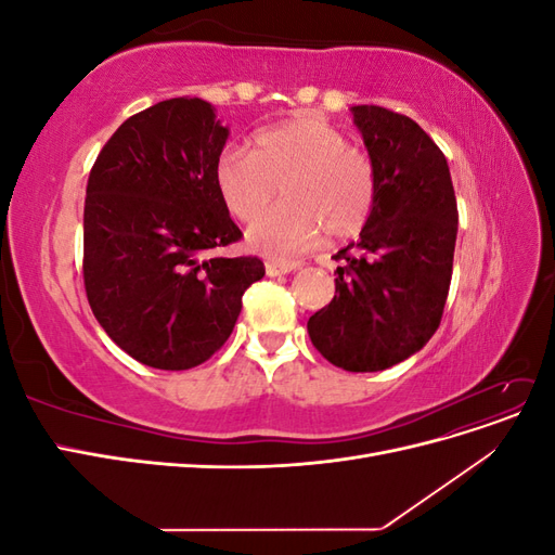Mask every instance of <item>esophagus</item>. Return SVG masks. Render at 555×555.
Returning <instances> with one entry per match:
<instances>
[{"instance_id":"obj_1","label":"esophagus","mask_w":555,"mask_h":555,"mask_svg":"<svg viewBox=\"0 0 555 555\" xmlns=\"http://www.w3.org/2000/svg\"><path fill=\"white\" fill-rule=\"evenodd\" d=\"M298 263L296 261H266V273L275 278V275H287L296 271Z\"/></svg>"}]
</instances>
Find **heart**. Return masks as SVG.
Wrapping results in <instances>:
<instances>
[{"label": "heart", "mask_w": 555, "mask_h": 555, "mask_svg": "<svg viewBox=\"0 0 555 555\" xmlns=\"http://www.w3.org/2000/svg\"><path fill=\"white\" fill-rule=\"evenodd\" d=\"M215 182L227 210L249 222L283 192V204L249 227V245L271 257L312 249L324 233L349 238L371 220L377 173L365 150L317 117H296L261 129L255 147L227 145L215 164Z\"/></svg>", "instance_id": "b5f03b06"}]
</instances>
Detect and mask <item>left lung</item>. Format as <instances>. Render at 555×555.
Listing matches in <instances>:
<instances>
[{
	"instance_id": "obj_1",
	"label": "left lung",
	"mask_w": 555,
	"mask_h": 555,
	"mask_svg": "<svg viewBox=\"0 0 555 555\" xmlns=\"http://www.w3.org/2000/svg\"><path fill=\"white\" fill-rule=\"evenodd\" d=\"M377 173L359 241L340 249L335 296L308 319L319 354L349 373H377L416 354L447 304L459 208L442 150L408 115L354 106ZM357 248L359 256H349Z\"/></svg>"
}]
</instances>
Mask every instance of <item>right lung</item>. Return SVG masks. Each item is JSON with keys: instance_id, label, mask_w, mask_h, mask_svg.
<instances>
[{"instance_id": "add662e5", "label": "right lung", "mask_w": 555, "mask_h": 555, "mask_svg": "<svg viewBox=\"0 0 555 555\" xmlns=\"http://www.w3.org/2000/svg\"><path fill=\"white\" fill-rule=\"evenodd\" d=\"M229 127L198 96L125 120L99 153L82 212V280L96 322L159 371L201 365L231 335L257 257H215L241 241L215 182Z\"/></svg>"}]
</instances>
